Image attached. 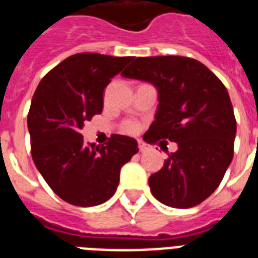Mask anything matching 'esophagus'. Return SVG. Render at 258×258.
I'll return each mask as SVG.
<instances>
[{
  "label": "esophagus",
  "mask_w": 258,
  "mask_h": 258,
  "mask_svg": "<svg viewBox=\"0 0 258 258\" xmlns=\"http://www.w3.org/2000/svg\"><path fill=\"white\" fill-rule=\"evenodd\" d=\"M139 148H140V152H142V153L149 149V146L146 145V144H144L142 141H139Z\"/></svg>",
  "instance_id": "34e87169"
}]
</instances>
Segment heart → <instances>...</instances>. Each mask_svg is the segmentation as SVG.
Wrapping results in <instances>:
<instances>
[{
	"label": "heart",
	"mask_w": 258,
	"mask_h": 258,
	"mask_svg": "<svg viewBox=\"0 0 258 258\" xmlns=\"http://www.w3.org/2000/svg\"><path fill=\"white\" fill-rule=\"evenodd\" d=\"M126 129H127V131H129V132H135L136 129H137V126H136V123L131 122V123H127Z\"/></svg>",
	"instance_id": "b5f03b06"
}]
</instances>
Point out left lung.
<instances>
[{"instance_id":"1","label":"left lung","mask_w":258,"mask_h":258,"mask_svg":"<svg viewBox=\"0 0 258 258\" xmlns=\"http://www.w3.org/2000/svg\"><path fill=\"white\" fill-rule=\"evenodd\" d=\"M122 77L149 82L157 89L158 106L146 142L165 139L179 149L168 154L149 177L160 203L186 209L213 193L233 158L236 118L228 90L204 63L181 55L139 57Z\"/></svg>"}]
</instances>
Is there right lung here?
I'll return each mask as SVG.
<instances>
[{
  "label": "right lung",
  "mask_w": 258,
  "mask_h": 258,
  "mask_svg": "<svg viewBox=\"0 0 258 258\" xmlns=\"http://www.w3.org/2000/svg\"><path fill=\"white\" fill-rule=\"evenodd\" d=\"M133 57L98 53L71 55L37 86L28 114L32 157L51 190L76 207H94L117 190L119 170L139 152L127 136L106 145L85 142V121L101 114L104 89Z\"/></svg>",
  "instance_id": "right-lung-1"
}]
</instances>
